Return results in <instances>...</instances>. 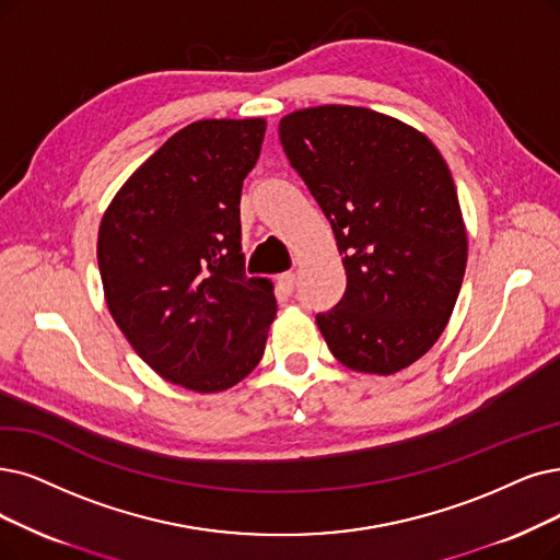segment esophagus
Masks as SVG:
<instances>
[{"instance_id":"obj_1","label":"esophagus","mask_w":560,"mask_h":560,"mask_svg":"<svg viewBox=\"0 0 560 560\" xmlns=\"http://www.w3.org/2000/svg\"><path fill=\"white\" fill-rule=\"evenodd\" d=\"M278 282H280V287H282V292H287V294H292L294 292V287H296V273H282L280 278H278Z\"/></svg>"}]
</instances>
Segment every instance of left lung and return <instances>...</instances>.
Returning a JSON list of instances; mask_svg holds the SVG:
<instances>
[{"instance_id":"8db88e82","label":"left lung","mask_w":560,"mask_h":560,"mask_svg":"<svg viewBox=\"0 0 560 560\" xmlns=\"http://www.w3.org/2000/svg\"><path fill=\"white\" fill-rule=\"evenodd\" d=\"M280 142L328 218L347 289L317 326L342 365L395 374L448 324L466 230L448 165L420 130L368 107L319 105L280 121Z\"/></svg>"}]
</instances>
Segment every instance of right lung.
<instances>
[{"mask_svg":"<svg viewBox=\"0 0 560 560\" xmlns=\"http://www.w3.org/2000/svg\"><path fill=\"white\" fill-rule=\"evenodd\" d=\"M264 119H202L142 163L107 207L98 268L112 319L172 384L218 393L248 376L276 319L273 284L245 276L241 188Z\"/></svg>","mask_w":560,"mask_h":560,"instance_id":"add662e5","label":"right lung"}]
</instances>
